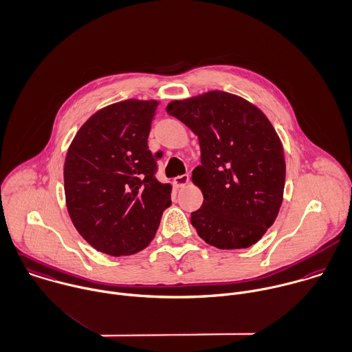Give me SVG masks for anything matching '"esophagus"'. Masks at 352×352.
<instances>
[{
  "label": "esophagus",
  "mask_w": 352,
  "mask_h": 352,
  "mask_svg": "<svg viewBox=\"0 0 352 352\" xmlns=\"http://www.w3.org/2000/svg\"><path fill=\"white\" fill-rule=\"evenodd\" d=\"M188 180H190V176L186 173V175H180L177 177H175L173 183L176 187H184L188 183Z\"/></svg>",
  "instance_id": "esophagus-1"
}]
</instances>
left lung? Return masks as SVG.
I'll use <instances>...</instances> for the list:
<instances>
[{"instance_id":"obj_1","label":"left lung","mask_w":352,"mask_h":352,"mask_svg":"<svg viewBox=\"0 0 352 352\" xmlns=\"http://www.w3.org/2000/svg\"><path fill=\"white\" fill-rule=\"evenodd\" d=\"M166 112L199 139L192 182L204 204L191 213L192 227L221 250L255 244L278 214L285 183L284 150L270 121L248 101L219 90L172 101Z\"/></svg>"}]
</instances>
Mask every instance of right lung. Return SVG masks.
Returning <instances> with one entry per match:
<instances>
[{
    "label": "right lung",
    "mask_w": 352,
    "mask_h": 352,
    "mask_svg": "<svg viewBox=\"0 0 352 352\" xmlns=\"http://www.w3.org/2000/svg\"><path fill=\"white\" fill-rule=\"evenodd\" d=\"M157 101L125 100L89 118L64 164L69 217L83 239L108 255H131L154 239L170 206V186L157 180L147 146Z\"/></svg>",
    "instance_id": "add662e5"
}]
</instances>
